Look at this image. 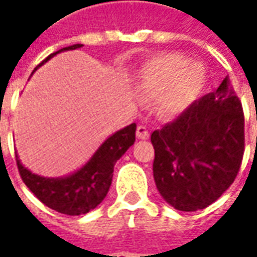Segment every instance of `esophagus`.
Segmentation results:
<instances>
[{
  "instance_id": "34e87169",
  "label": "esophagus",
  "mask_w": 257,
  "mask_h": 257,
  "mask_svg": "<svg viewBox=\"0 0 257 257\" xmlns=\"http://www.w3.org/2000/svg\"><path fill=\"white\" fill-rule=\"evenodd\" d=\"M136 134H137V137H139V139H142V140H146V139H149V137H150V132H149V128H147L146 125H143V124H140V125L137 127V132H136Z\"/></svg>"
}]
</instances>
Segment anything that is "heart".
Here are the masks:
<instances>
[{
	"label": "heart",
	"mask_w": 257,
	"mask_h": 257,
	"mask_svg": "<svg viewBox=\"0 0 257 257\" xmlns=\"http://www.w3.org/2000/svg\"><path fill=\"white\" fill-rule=\"evenodd\" d=\"M204 83V70L186 55L166 53L144 63L134 80V88L143 100H159V113L172 118L196 100Z\"/></svg>",
	"instance_id": "heart-1"
}]
</instances>
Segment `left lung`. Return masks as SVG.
<instances>
[{"label":"left lung","mask_w":257,"mask_h":257,"mask_svg":"<svg viewBox=\"0 0 257 257\" xmlns=\"http://www.w3.org/2000/svg\"><path fill=\"white\" fill-rule=\"evenodd\" d=\"M157 190L177 210L214 203L234 182L244 153L242 101L226 75L213 93L152 133Z\"/></svg>","instance_id":"8db88e82"}]
</instances>
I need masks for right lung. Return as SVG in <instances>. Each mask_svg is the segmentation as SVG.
Instances as JSON below:
<instances>
[{"instance_id":"right-lung-1","label":"right lung","mask_w":257,"mask_h":257,"mask_svg":"<svg viewBox=\"0 0 257 257\" xmlns=\"http://www.w3.org/2000/svg\"><path fill=\"white\" fill-rule=\"evenodd\" d=\"M80 47L81 44H74L61 48L57 53L75 50ZM57 53L48 55L43 63L37 65V68L48 61L51 57H54ZM136 123L130 124L108 137L95 152L91 160L83 169L68 177L45 179L37 176L27 170L17 159L20 176L25 186L47 207L68 216L85 214L97 207L107 196L113 180L114 164L136 142Z\"/></svg>"}]
</instances>
